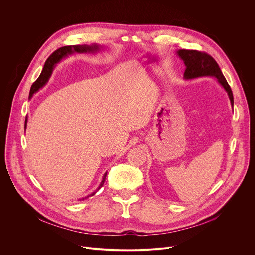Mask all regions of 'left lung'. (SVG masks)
<instances>
[{
  "instance_id": "left-lung-1",
  "label": "left lung",
  "mask_w": 255,
  "mask_h": 255,
  "mask_svg": "<svg viewBox=\"0 0 255 255\" xmlns=\"http://www.w3.org/2000/svg\"><path fill=\"white\" fill-rule=\"evenodd\" d=\"M177 55L183 60L185 64L184 78L186 80L194 79L198 77L211 76L217 79V82L227 92L230 99L231 106H233V94L231 88L224 78L216 61L207 53L196 50H178Z\"/></svg>"
}]
</instances>
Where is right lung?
<instances>
[{
	"mask_svg": "<svg viewBox=\"0 0 255 255\" xmlns=\"http://www.w3.org/2000/svg\"><path fill=\"white\" fill-rule=\"evenodd\" d=\"M102 47L97 45V44H92L91 46H88V45H73V46H64L62 48H59L58 50H56L46 61L45 65H44V68H43V71L41 73V75L39 76V78L33 83L32 87H31V90H30V94H29V98H31L34 93H36L37 91H39L44 85L48 82L51 74H52V71H53V68H54V65L57 64L58 62H60L63 58L67 57L68 55H71L73 53H95V52H98ZM27 118L25 120V129L27 127ZM106 175H107V172L104 174L103 178H102V181L99 185V187L96 189V191H94L93 193H91L90 195H88L87 197L85 198H88L90 196H93L104 184L105 182V179H106ZM85 198H82V200H84Z\"/></svg>",
	"mask_w": 255,
	"mask_h": 255,
	"instance_id": "obj_1",
	"label": "right lung"
}]
</instances>
